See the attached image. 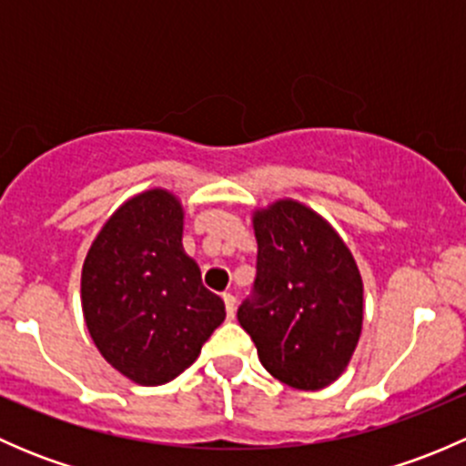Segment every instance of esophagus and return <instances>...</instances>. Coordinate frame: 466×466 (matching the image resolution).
Here are the masks:
<instances>
[{
    "instance_id": "obj_1",
    "label": "esophagus",
    "mask_w": 466,
    "mask_h": 466,
    "mask_svg": "<svg viewBox=\"0 0 466 466\" xmlns=\"http://www.w3.org/2000/svg\"><path fill=\"white\" fill-rule=\"evenodd\" d=\"M223 302H225V311H228V318L232 320L234 311H237V298L232 293H223Z\"/></svg>"
}]
</instances>
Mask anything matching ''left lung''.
<instances>
[{
    "mask_svg": "<svg viewBox=\"0 0 466 466\" xmlns=\"http://www.w3.org/2000/svg\"><path fill=\"white\" fill-rule=\"evenodd\" d=\"M257 277L237 318L263 368L298 390L333 383L363 324V281L336 232L295 200L257 211Z\"/></svg>",
    "mask_w": 466,
    "mask_h": 466,
    "instance_id": "8db88e82",
    "label": "left lung"
}]
</instances>
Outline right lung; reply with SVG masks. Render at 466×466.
<instances>
[{
	"instance_id": "obj_1",
	"label": "right lung",
	"mask_w": 466,
	"mask_h": 466,
	"mask_svg": "<svg viewBox=\"0 0 466 466\" xmlns=\"http://www.w3.org/2000/svg\"><path fill=\"white\" fill-rule=\"evenodd\" d=\"M180 241V203L150 189L110 216L83 263L89 336L103 359L135 383L176 379L225 320L223 299L205 289Z\"/></svg>"
}]
</instances>
